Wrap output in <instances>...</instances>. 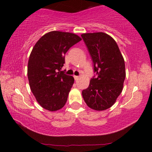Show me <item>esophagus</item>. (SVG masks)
<instances>
[{
    "mask_svg": "<svg viewBox=\"0 0 152 152\" xmlns=\"http://www.w3.org/2000/svg\"><path fill=\"white\" fill-rule=\"evenodd\" d=\"M74 79L76 80H77L78 79V78H79L78 76H74Z\"/></svg>",
    "mask_w": 152,
    "mask_h": 152,
    "instance_id": "obj_1",
    "label": "esophagus"
}]
</instances>
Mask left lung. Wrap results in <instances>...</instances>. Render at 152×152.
<instances>
[{"label": "left lung", "mask_w": 152, "mask_h": 152, "mask_svg": "<svg viewBox=\"0 0 152 152\" xmlns=\"http://www.w3.org/2000/svg\"><path fill=\"white\" fill-rule=\"evenodd\" d=\"M81 37L93 62L97 76L90 79L87 89L82 91L86 104L97 111L112 106L122 92L126 78L125 62L116 41L108 34H83Z\"/></svg>", "instance_id": "1"}]
</instances>
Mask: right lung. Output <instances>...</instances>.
<instances>
[{
  "instance_id": "obj_1",
  "label": "right lung",
  "mask_w": 152,
  "mask_h": 152,
  "mask_svg": "<svg viewBox=\"0 0 152 152\" xmlns=\"http://www.w3.org/2000/svg\"><path fill=\"white\" fill-rule=\"evenodd\" d=\"M80 41L81 38L74 34L53 31L42 36L32 49L28 79L31 90L43 108L54 111L66 104L74 78L61 69L64 55Z\"/></svg>"
}]
</instances>
